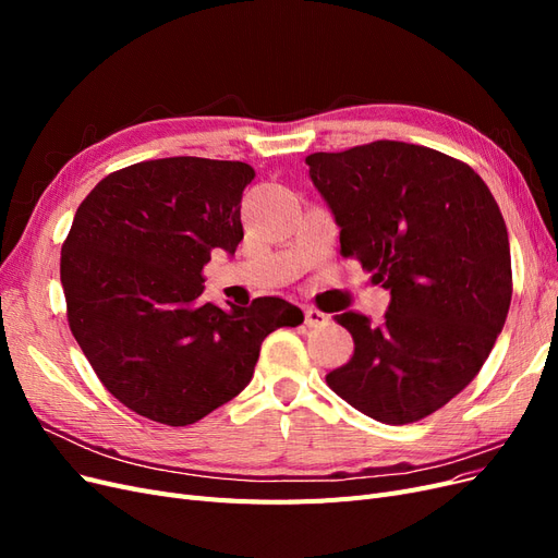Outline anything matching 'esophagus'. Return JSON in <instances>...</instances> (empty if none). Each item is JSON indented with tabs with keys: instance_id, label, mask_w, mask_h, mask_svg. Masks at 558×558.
Listing matches in <instances>:
<instances>
[{
	"instance_id": "1",
	"label": "esophagus",
	"mask_w": 558,
	"mask_h": 558,
	"mask_svg": "<svg viewBox=\"0 0 558 558\" xmlns=\"http://www.w3.org/2000/svg\"><path fill=\"white\" fill-rule=\"evenodd\" d=\"M305 324L310 328H320V326L328 324V316L324 312L314 310V307H305Z\"/></svg>"
}]
</instances>
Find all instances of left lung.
Returning <instances> with one entry per match:
<instances>
[{
	"instance_id": "1",
	"label": "left lung",
	"mask_w": 558,
	"mask_h": 558,
	"mask_svg": "<svg viewBox=\"0 0 558 558\" xmlns=\"http://www.w3.org/2000/svg\"><path fill=\"white\" fill-rule=\"evenodd\" d=\"M356 256L391 291L381 324L342 312L353 356L326 377L351 408L412 424L475 379L508 318L510 240L488 185L440 150L373 142L305 158Z\"/></svg>"
}]
</instances>
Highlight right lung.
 I'll return each mask as SVG.
<instances>
[{
	"label": "right lung",
	"mask_w": 558,
	"mask_h": 558,
	"mask_svg": "<svg viewBox=\"0 0 558 558\" xmlns=\"http://www.w3.org/2000/svg\"><path fill=\"white\" fill-rule=\"evenodd\" d=\"M246 162L160 158L99 181L62 244L66 318L107 391L165 426H189L244 391L265 337L305 316L281 298L221 310L202 269L244 240Z\"/></svg>",
	"instance_id": "add662e5"
}]
</instances>
